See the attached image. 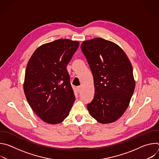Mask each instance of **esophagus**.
I'll list each match as a JSON object with an SVG mask.
<instances>
[{
  "instance_id": "obj_1",
  "label": "esophagus",
  "mask_w": 159,
  "mask_h": 159,
  "mask_svg": "<svg viewBox=\"0 0 159 159\" xmlns=\"http://www.w3.org/2000/svg\"><path fill=\"white\" fill-rule=\"evenodd\" d=\"M76 90H77V92L78 93H80V91H81V87H80V86H77V87H76Z\"/></svg>"
}]
</instances>
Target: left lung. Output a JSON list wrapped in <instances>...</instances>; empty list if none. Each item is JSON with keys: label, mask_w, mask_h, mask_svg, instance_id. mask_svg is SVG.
I'll use <instances>...</instances> for the list:
<instances>
[{"label": "left lung", "mask_w": 159, "mask_h": 159, "mask_svg": "<svg viewBox=\"0 0 159 159\" xmlns=\"http://www.w3.org/2000/svg\"><path fill=\"white\" fill-rule=\"evenodd\" d=\"M81 50L92 71L95 87L87 109L101 123L115 122L124 114L134 93L131 62L118 44L101 38L83 41Z\"/></svg>", "instance_id": "obj_1"}]
</instances>
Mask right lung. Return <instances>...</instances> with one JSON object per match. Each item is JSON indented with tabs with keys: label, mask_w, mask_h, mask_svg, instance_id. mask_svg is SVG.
Segmentation results:
<instances>
[{
	"label": "right lung",
	"mask_w": 159,
	"mask_h": 159,
	"mask_svg": "<svg viewBox=\"0 0 159 159\" xmlns=\"http://www.w3.org/2000/svg\"><path fill=\"white\" fill-rule=\"evenodd\" d=\"M79 42L59 39L39 47L26 69L24 92L26 99L43 121L55 125L69 115L75 101L66 65Z\"/></svg>",
	"instance_id": "right-lung-1"
}]
</instances>
